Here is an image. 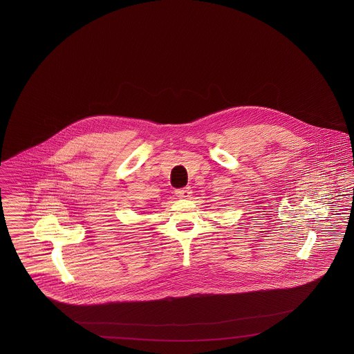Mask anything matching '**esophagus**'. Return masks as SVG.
Returning a JSON list of instances; mask_svg holds the SVG:
<instances>
[{"label": "esophagus", "mask_w": 354, "mask_h": 354, "mask_svg": "<svg viewBox=\"0 0 354 354\" xmlns=\"http://www.w3.org/2000/svg\"><path fill=\"white\" fill-rule=\"evenodd\" d=\"M176 195L180 198V199H191L192 195H194V191L191 187H185V188H180L176 191Z\"/></svg>", "instance_id": "esophagus-1"}]
</instances>
